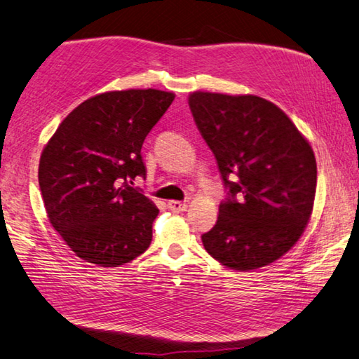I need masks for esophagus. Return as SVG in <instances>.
I'll return each instance as SVG.
<instances>
[{
    "mask_svg": "<svg viewBox=\"0 0 359 359\" xmlns=\"http://www.w3.org/2000/svg\"><path fill=\"white\" fill-rule=\"evenodd\" d=\"M168 207L171 208L172 212H185L188 208V204L187 202H180V201H169L168 202Z\"/></svg>",
    "mask_w": 359,
    "mask_h": 359,
    "instance_id": "obj_1",
    "label": "esophagus"
}]
</instances>
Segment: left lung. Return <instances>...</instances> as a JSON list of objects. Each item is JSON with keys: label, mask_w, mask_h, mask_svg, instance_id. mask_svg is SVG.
Segmentation results:
<instances>
[{"label": "left lung", "mask_w": 359, "mask_h": 359, "mask_svg": "<svg viewBox=\"0 0 359 359\" xmlns=\"http://www.w3.org/2000/svg\"><path fill=\"white\" fill-rule=\"evenodd\" d=\"M188 105L227 190L217 224L202 233L205 251L238 271L275 262L302 237L314 207L308 140L262 97L198 90Z\"/></svg>", "instance_id": "8db88e82"}]
</instances>
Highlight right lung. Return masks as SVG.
Segmentation results:
<instances>
[{"label": "right lung", "instance_id": "1", "mask_svg": "<svg viewBox=\"0 0 359 359\" xmlns=\"http://www.w3.org/2000/svg\"><path fill=\"white\" fill-rule=\"evenodd\" d=\"M172 100V93L158 89L94 95L43 147L39 187L45 210L80 259L119 266L151 245L158 208L130 184L146 177L142 142Z\"/></svg>", "mask_w": 359, "mask_h": 359}]
</instances>
